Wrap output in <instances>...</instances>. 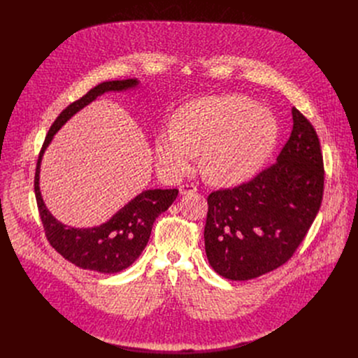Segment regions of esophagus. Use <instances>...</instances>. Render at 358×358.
Segmentation results:
<instances>
[{"mask_svg": "<svg viewBox=\"0 0 358 358\" xmlns=\"http://www.w3.org/2000/svg\"><path fill=\"white\" fill-rule=\"evenodd\" d=\"M180 194L181 195H185V194H194L198 191V188L194 185V184H182L180 185Z\"/></svg>", "mask_w": 358, "mask_h": 358, "instance_id": "esophagus-1", "label": "esophagus"}]
</instances>
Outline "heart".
I'll return each mask as SVG.
<instances>
[{
  "label": "heart",
  "instance_id": "1",
  "mask_svg": "<svg viewBox=\"0 0 358 358\" xmlns=\"http://www.w3.org/2000/svg\"><path fill=\"white\" fill-rule=\"evenodd\" d=\"M278 123L271 112L235 96H206L181 106L173 131L156 140V157L164 176H184L201 151V171L211 184L235 185L257 173L272 155Z\"/></svg>",
  "mask_w": 358,
  "mask_h": 358
}]
</instances>
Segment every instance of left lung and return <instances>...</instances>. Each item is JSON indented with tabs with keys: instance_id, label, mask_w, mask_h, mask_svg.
I'll use <instances>...</instances> for the list:
<instances>
[{
	"instance_id": "1",
	"label": "left lung",
	"mask_w": 358,
	"mask_h": 358,
	"mask_svg": "<svg viewBox=\"0 0 358 358\" xmlns=\"http://www.w3.org/2000/svg\"><path fill=\"white\" fill-rule=\"evenodd\" d=\"M278 162L250 181L208 195L203 241L210 265L249 280L286 264L310 229L323 199L324 164L317 133L296 108Z\"/></svg>"
}]
</instances>
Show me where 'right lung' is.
Returning a JSON list of instances; mask_svg holds the SVG:
<instances>
[{"label": "right lung", "mask_w": 358, "mask_h": 358, "mask_svg": "<svg viewBox=\"0 0 358 358\" xmlns=\"http://www.w3.org/2000/svg\"><path fill=\"white\" fill-rule=\"evenodd\" d=\"M136 85V79H127L103 82L92 87L86 94L72 101L61 112L50 126L39 151L34 189L45 236L50 246L65 259L82 269L100 273H116L129 268L145 248L156 218L169 210L178 195L177 188L143 191L106 224L86 229L71 228L58 222L49 214L42 201L39 192V164L45 148L59 127L99 94L109 90H123Z\"/></svg>", "instance_id": "obj_1"}]
</instances>
